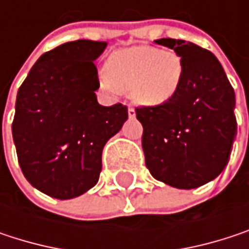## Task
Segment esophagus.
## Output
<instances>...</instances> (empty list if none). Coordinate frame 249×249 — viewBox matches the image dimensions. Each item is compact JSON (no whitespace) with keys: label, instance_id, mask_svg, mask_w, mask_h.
<instances>
[{"label":"esophagus","instance_id":"34e87169","mask_svg":"<svg viewBox=\"0 0 249 249\" xmlns=\"http://www.w3.org/2000/svg\"><path fill=\"white\" fill-rule=\"evenodd\" d=\"M128 117H129V118H134V117H135V109H134L132 107L128 108Z\"/></svg>","mask_w":249,"mask_h":249}]
</instances>
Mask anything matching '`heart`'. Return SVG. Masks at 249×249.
Listing matches in <instances>:
<instances>
[{
    "label": "heart",
    "instance_id": "heart-1",
    "mask_svg": "<svg viewBox=\"0 0 249 249\" xmlns=\"http://www.w3.org/2000/svg\"><path fill=\"white\" fill-rule=\"evenodd\" d=\"M184 65L174 52L150 46H134L114 52L101 71V86L111 92H129L142 105H161L178 92Z\"/></svg>",
    "mask_w": 249,
    "mask_h": 249
}]
</instances>
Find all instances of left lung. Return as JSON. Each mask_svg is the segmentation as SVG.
Listing matches in <instances>:
<instances>
[{"instance_id": "obj_1", "label": "left lung", "mask_w": 249, "mask_h": 249, "mask_svg": "<svg viewBox=\"0 0 249 249\" xmlns=\"http://www.w3.org/2000/svg\"><path fill=\"white\" fill-rule=\"evenodd\" d=\"M184 65L173 98L135 108L151 176L177 189L199 187L222 173L236 137L235 92L215 54L190 41L160 38Z\"/></svg>"}]
</instances>
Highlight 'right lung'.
<instances>
[{
	"mask_svg": "<svg viewBox=\"0 0 249 249\" xmlns=\"http://www.w3.org/2000/svg\"><path fill=\"white\" fill-rule=\"evenodd\" d=\"M105 41L76 40L38 57L18 89L13 140L24 177L40 192L73 199L98 183L102 150L128 118L123 104L102 107L93 63Z\"/></svg>",
	"mask_w": 249,
	"mask_h": 249,
	"instance_id": "1",
	"label": "right lung"
}]
</instances>
